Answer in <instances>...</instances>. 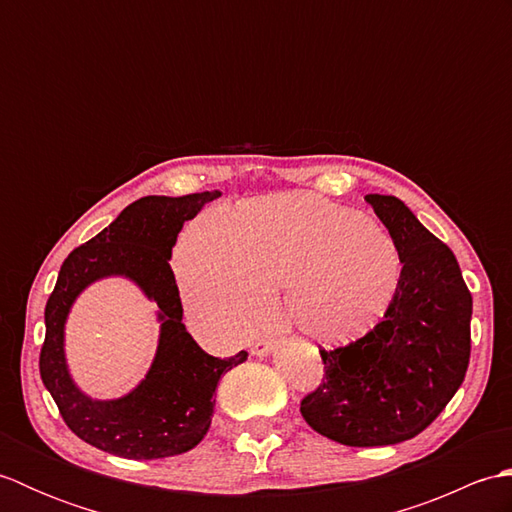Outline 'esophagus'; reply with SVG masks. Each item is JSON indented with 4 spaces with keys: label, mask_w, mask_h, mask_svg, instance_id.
<instances>
[{
    "label": "esophagus",
    "mask_w": 512,
    "mask_h": 512,
    "mask_svg": "<svg viewBox=\"0 0 512 512\" xmlns=\"http://www.w3.org/2000/svg\"><path fill=\"white\" fill-rule=\"evenodd\" d=\"M275 339H270V336H264V339H259L253 343V347H250V352H253L255 356H266L275 350Z\"/></svg>",
    "instance_id": "obj_1"
}]
</instances>
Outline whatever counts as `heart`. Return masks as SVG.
<instances>
[{
	"label": "heart",
	"mask_w": 512,
	"mask_h": 512,
	"mask_svg": "<svg viewBox=\"0 0 512 512\" xmlns=\"http://www.w3.org/2000/svg\"><path fill=\"white\" fill-rule=\"evenodd\" d=\"M176 273L193 317L217 332H246L286 286V312L301 332L345 343L385 317L400 253L374 217L288 193L248 202L228 222L195 220L178 244Z\"/></svg>",
	"instance_id": "obj_1"
}]
</instances>
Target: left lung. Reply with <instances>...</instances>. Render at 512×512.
Segmentation results:
<instances>
[{
    "instance_id": "obj_1",
    "label": "left lung",
    "mask_w": 512,
    "mask_h": 512,
    "mask_svg": "<svg viewBox=\"0 0 512 512\" xmlns=\"http://www.w3.org/2000/svg\"><path fill=\"white\" fill-rule=\"evenodd\" d=\"M365 200L398 246L396 297L361 339L319 350L323 383L301 400V416L345 447H387L416 438L460 389L473 299L451 248L405 202L378 193Z\"/></svg>"
}]
</instances>
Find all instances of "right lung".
Wrapping results in <instances>:
<instances>
[{
    "instance_id": "right-lung-1",
    "label": "right lung",
    "mask_w": 512,
    "mask_h": 512,
    "mask_svg": "<svg viewBox=\"0 0 512 512\" xmlns=\"http://www.w3.org/2000/svg\"><path fill=\"white\" fill-rule=\"evenodd\" d=\"M220 195L204 191L140 198L90 242L74 248L59 270L46 303L39 372L63 422L96 449L129 460H158L198 447L211 427L213 394L222 374L246 361L244 350L215 358L193 341L182 323L180 290L169 266L182 224ZM110 274L136 280L159 303L161 341L155 365L132 395L92 401L75 389L64 367L62 325L78 292Z\"/></svg>"
}]
</instances>
